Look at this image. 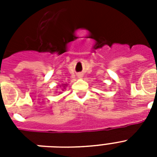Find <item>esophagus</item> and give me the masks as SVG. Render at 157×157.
Segmentation results:
<instances>
[{"instance_id": "1", "label": "esophagus", "mask_w": 157, "mask_h": 157, "mask_svg": "<svg viewBox=\"0 0 157 157\" xmlns=\"http://www.w3.org/2000/svg\"><path fill=\"white\" fill-rule=\"evenodd\" d=\"M78 76L79 77H81V75H78Z\"/></svg>"}]
</instances>
